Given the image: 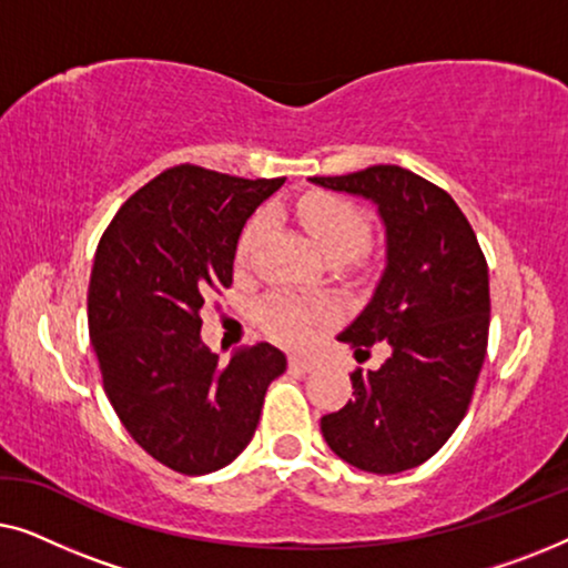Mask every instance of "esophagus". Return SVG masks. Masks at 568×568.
<instances>
[{
	"label": "esophagus",
	"mask_w": 568,
	"mask_h": 568,
	"mask_svg": "<svg viewBox=\"0 0 568 568\" xmlns=\"http://www.w3.org/2000/svg\"><path fill=\"white\" fill-rule=\"evenodd\" d=\"M317 364H321V362H317L315 356H305V354H294L290 359V367L297 369V372H313Z\"/></svg>",
	"instance_id": "1"
}]
</instances>
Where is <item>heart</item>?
<instances>
[{
  "mask_svg": "<svg viewBox=\"0 0 568 568\" xmlns=\"http://www.w3.org/2000/svg\"><path fill=\"white\" fill-rule=\"evenodd\" d=\"M297 220L313 240L317 251L328 258H352L369 240V220L359 206L344 196L333 193H307L294 206ZM263 230L266 216L255 214L245 224L237 240V258L245 261L253 253ZM328 317L325 305H307L290 294H271L261 302V323L271 336L284 344H305L313 336L315 325Z\"/></svg>",
  "mask_w": 568,
  "mask_h": 568,
  "instance_id": "obj_1",
  "label": "heart"
}]
</instances>
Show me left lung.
<instances>
[{
  "label": "left lung",
  "mask_w": 568,
  "mask_h": 568,
  "mask_svg": "<svg viewBox=\"0 0 568 568\" xmlns=\"http://www.w3.org/2000/svg\"><path fill=\"white\" fill-rule=\"evenodd\" d=\"M377 206L385 271L369 305L341 333L356 354L385 341L379 369H354V398L321 418L341 460L400 473L429 460L463 422L488 346V266L476 232L439 185L398 165L310 178Z\"/></svg>",
  "instance_id": "1"
}]
</instances>
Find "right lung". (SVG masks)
<instances>
[{
	"mask_svg": "<svg viewBox=\"0 0 568 568\" xmlns=\"http://www.w3.org/2000/svg\"><path fill=\"white\" fill-rule=\"evenodd\" d=\"M282 183L170 168L119 209L98 243L88 325L105 395L136 445L185 476L243 453L266 387L286 369L271 344L220 364L199 315L232 284L240 232Z\"/></svg>",
	"mask_w": 568,
	"mask_h": 568,
	"instance_id": "add662e5",
	"label": "right lung"
}]
</instances>
